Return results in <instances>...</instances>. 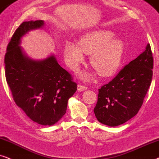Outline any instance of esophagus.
Instances as JSON below:
<instances>
[{
    "label": "esophagus",
    "mask_w": 159,
    "mask_h": 159,
    "mask_svg": "<svg viewBox=\"0 0 159 159\" xmlns=\"http://www.w3.org/2000/svg\"><path fill=\"white\" fill-rule=\"evenodd\" d=\"M77 89L78 92H82V91L87 89V87H86V86H82V85H81V84H78V85L77 86Z\"/></svg>",
    "instance_id": "34e87169"
}]
</instances>
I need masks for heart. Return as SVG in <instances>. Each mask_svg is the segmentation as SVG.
I'll use <instances>...</instances> for the list:
<instances>
[{
	"instance_id": "obj_1",
	"label": "heart",
	"mask_w": 159,
	"mask_h": 159,
	"mask_svg": "<svg viewBox=\"0 0 159 159\" xmlns=\"http://www.w3.org/2000/svg\"><path fill=\"white\" fill-rule=\"evenodd\" d=\"M115 34L110 30H95L85 34L77 43L67 42L64 47V57L67 65L75 70L84 62L86 54H91L90 64L99 75L108 77L120 67L124 52V41L115 39ZM81 77L89 81L92 74L84 73Z\"/></svg>"
}]
</instances>
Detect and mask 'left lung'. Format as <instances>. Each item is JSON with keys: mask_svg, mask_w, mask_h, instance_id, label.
Instances as JSON below:
<instances>
[{"mask_svg": "<svg viewBox=\"0 0 159 159\" xmlns=\"http://www.w3.org/2000/svg\"><path fill=\"white\" fill-rule=\"evenodd\" d=\"M153 60L150 44L111 82L99 89L94 113L109 126L124 124L138 113L151 84Z\"/></svg>", "mask_w": 159, "mask_h": 159, "instance_id": "left-lung-1", "label": "left lung"}]
</instances>
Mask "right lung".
I'll return each mask as SVG.
<instances>
[{"label": "right lung", "instance_id": "obj_1", "mask_svg": "<svg viewBox=\"0 0 159 159\" xmlns=\"http://www.w3.org/2000/svg\"><path fill=\"white\" fill-rule=\"evenodd\" d=\"M44 24L43 20L22 22L8 43L4 63L6 81L16 105L34 122L52 126L66 113L77 84L58 64L54 54L43 60H33L20 46L25 35L43 28Z\"/></svg>", "mask_w": 159, "mask_h": 159}]
</instances>
